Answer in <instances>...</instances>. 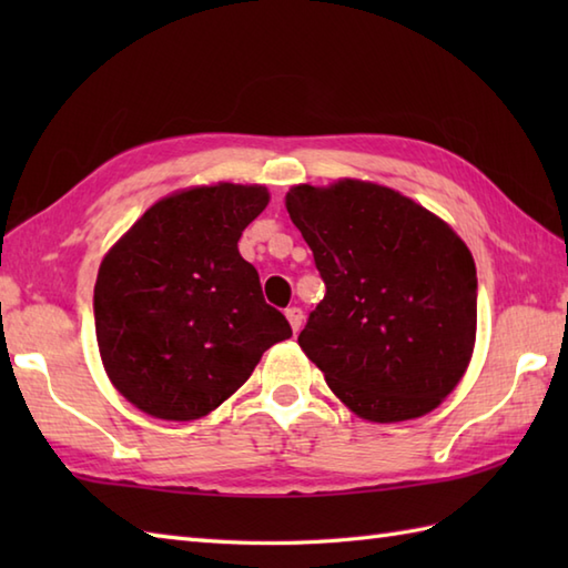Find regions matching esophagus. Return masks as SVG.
<instances>
[{
	"label": "esophagus",
	"mask_w": 568,
	"mask_h": 568,
	"mask_svg": "<svg viewBox=\"0 0 568 568\" xmlns=\"http://www.w3.org/2000/svg\"><path fill=\"white\" fill-rule=\"evenodd\" d=\"M285 317H287V322H291L293 332L297 334L300 327H303V310H300V307H287L285 310Z\"/></svg>",
	"instance_id": "34e87169"
}]
</instances>
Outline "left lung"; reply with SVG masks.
Wrapping results in <instances>:
<instances>
[{
    "label": "left lung",
    "mask_w": 568,
    "mask_h": 568,
    "mask_svg": "<svg viewBox=\"0 0 568 568\" xmlns=\"http://www.w3.org/2000/svg\"><path fill=\"white\" fill-rule=\"evenodd\" d=\"M327 295L297 342L339 400L371 422L427 415L474 354L476 263L449 224L361 180L285 197Z\"/></svg>",
    "instance_id": "8db88e82"
}]
</instances>
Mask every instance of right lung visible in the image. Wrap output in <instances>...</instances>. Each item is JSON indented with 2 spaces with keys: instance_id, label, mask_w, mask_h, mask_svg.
<instances>
[{
  "instance_id": "add662e5",
  "label": "right lung",
  "mask_w": 568,
  "mask_h": 568,
  "mask_svg": "<svg viewBox=\"0 0 568 568\" xmlns=\"http://www.w3.org/2000/svg\"><path fill=\"white\" fill-rule=\"evenodd\" d=\"M265 204L261 185L178 192L104 256L94 283L102 364L146 415L204 417L248 381L263 352L293 336L239 253L241 232Z\"/></svg>"
}]
</instances>
